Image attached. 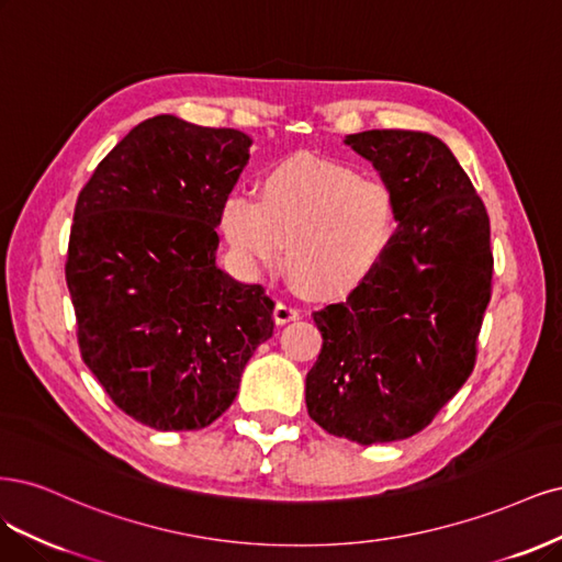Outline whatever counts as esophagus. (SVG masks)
<instances>
[{"label":"esophagus","instance_id":"34e87169","mask_svg":"<svg viewBox=\"0 0 562 562\" xmlns=\"http://www.w3.org/2000/svg\"><path fill=\"white\" fill-rule=\"evenodd\" d=\"M299 315H301V311H299L296 305H292V303H278L276 311H273V317H276L278 324L294 322V319H299Z\"/></svg>","mask_w":562,"mask_h":562}]
</instances>
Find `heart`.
Instances as JSON below:
<instances>
[{
    "label": "heart",
    "mask_w": 562,
    "mask_h": 562,
    "mask_svg": "<svg viewBox=\"0 0 562 562\" xmlns=\"http://www.w3.org/2000/svg\"><path fill=\"white\" fill-rule=\"evenodd\" d=\"M228 245L249 270L286 268L317 294L342 296L383 263L396 233L392 189L340 162L299 154L270 168L259 201L231 193L222 207Z\"/></svg>",
    "instance_id": "heart-1"
}]
</instances>
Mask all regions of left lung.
<instances>
[{
	"instance_id": "8db88e82",
	"label": "left lung",
	"mask_w": 562,
	"mask_h": 562,
	"mask_svg": "<svg viewBox=\"0 0 562 562\" xmlns=\"http://www.w3.org/2000/svg\"><path fill=\"white\" fill-rule=\"evenodd\" d=\"M396 201V233L346 303L317 311L322 350L305 375L311 418L361 446L425 429L476 361L491 301V220L446 144L420 131L346 137Z\"/></svg>"
}]
</instances>
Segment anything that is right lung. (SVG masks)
Masks as SVG:
<instances>
[{"mask_svg": "<svg viewBox=\"0 0 562 562\" xmlns=\"http://www.w3.org/2000/svg\"><path fill=\"white\" fill-rule=\"evenodd\" d=\"M251 137L172 114L142 121L81 189L65 278L86 367L158 431L212 425L273 336L261 284L216 266L222 207Z\"/></svg>", "mask_w": 562, "mask_h": 562, "instance_id": "obj_1", "label": "right lung"}]
</instances>
